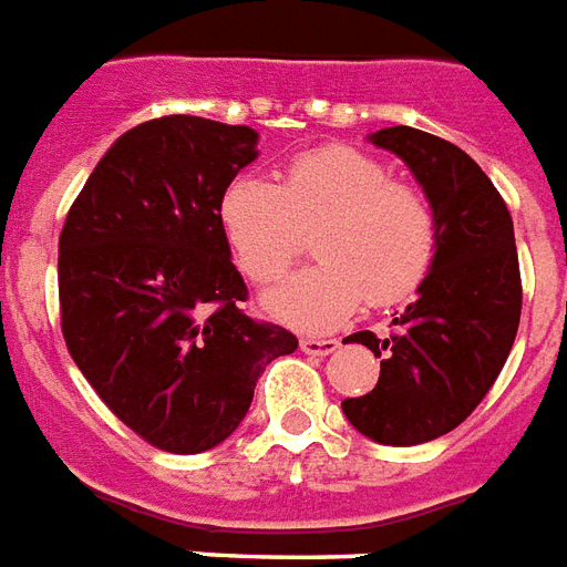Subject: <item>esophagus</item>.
<instances>
[{
	"mask_svg": "<svg viewBox=\"0 0 567 567\" xmlns=\"http://www.w3.org/2000/svg\"><path fill=\"white\" fill-rule=\"evenodd\" d=\"M300 348H303L306 354H312V358H324V354H333L339 348L337 339H321V337H306L300 339Z\"/></svg>",
	"mask_w": 567,
	"mask_h": 567,
	"instance_id": "34e87169",
	"label": "esophagus"
}]
</instances>
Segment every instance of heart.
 I'll use <instances>...</instances> for the list:
<instances>
[{"instance_id": "obj_1", "label": "heart", "mask_w": 567, "mask_h": 567, "mask_svg": "<svg viewBox=\"0 0 567 567\" xmlns=\"http://www.w3.org/2000/svg\"><path fill=\"white\" fill-rule=\"evenodd\" d=\"M219 221L237 267L255 285L279 282L312 234L318 261L267 297L272 316L306 330L346 321L360 300L379 309L409 300L439 251L426 192L346 144L295 155L279 186L230 179Z\"/></svg>"}]
</instances>
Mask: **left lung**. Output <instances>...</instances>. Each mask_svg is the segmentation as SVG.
I'll list each match as a JSON object with an SVG mask.
<instances>
[{
	"instance_id": "left-lung-1",
	"label": "left lung",
	"mask_w": 567,
	"mask_h": 567,
	"mask_svg": "<svg viewBox=\"0 0 567 567\" xmlns=\"http://www.w3.org/2000/svg\"><path fill=\"white\" fill-rule=\"evenodd\" d=\"M372 144L400 155L433 200L439 251L388 339L348 337L384 360L379 384L342 412L372 442L405 447L456 430L496 384L517 337L523 282L511 213L472 155L412 125L381 128Z\"/></svg>"
}]
</instances>
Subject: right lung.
I'll use <instances>...</instances> for the list:
<instances>
[{"instance_id":"1","label":"right lung","mask_w":567,"mask_h":567,"mask_svg":"<svg viewBox=\"0 0 567 567\" xmlns=\"http://www.w3.org/2000/svg\"><path fill=\"white\" fill-rule=\"evenodd\" d=\"M258 134L204 116L134 125L104 153L60 234V324L120 421L167 454H200L246 417L291 330L246 316L221 192Z\"/></svg>"}]
</instances>
